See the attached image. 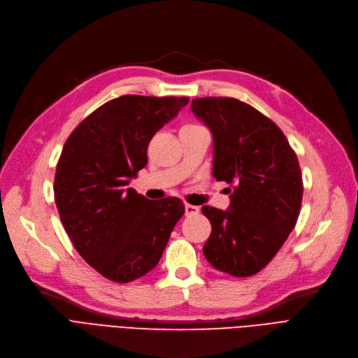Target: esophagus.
<instances>
[{
    "instance_id": "obj_1",
    "label": "esophagus",
    "mask_w": 358,
    "mask_h": 358,
    "mask_svg": "<svg viewBox=\"0 0 358 358\" xmlns=\"http://www.w3.org/2000/svg\"><path fill=\"white\" fill-rule=\"evenodd\" d=\"M198 213H199V207L191 206V203H186V206H185V214L186 215H195Z\"/></svg>"
}]
</instances>
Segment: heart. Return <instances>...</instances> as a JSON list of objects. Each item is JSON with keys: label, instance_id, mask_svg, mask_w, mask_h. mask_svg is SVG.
Returning <instances> with one entry per match:
<instances>
[{"label": "heart", "instance_id": "b5f03b06", "mask_svg": "<svg viewBox=\"0 0 358 358\" xmlns=\"http://www.w3.org/2000/svg\"><path fill=\"white\" fill-rule=\"evenodd\" d=\"M201 125H196V124H185L182 127V129H194V128H199Z\"/></svg>", "mask_w": 358, "mask_h": 358}]
</instances>
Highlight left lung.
I'll list each match as a JSON object with an SVG mask.
<instances>
[{
  "instance_id": "8db88e82",
  "label": "left lung",
  "mask_w": 358,
  "mask_h": 358,
  "mask_svg": "<svg viewBox=\"0 0 358 358\" xmlns=\"http://www.w3.org/2000/svg\"><path fill=\"white\" fill-rule=\"evenodd\" d=\"M191 109L213 132V176L231 185L229 210L202 207L211 223L203 255L226 274L255 275L297 223L303 198L297 156L282 131L245 101L201 97Z\"/></svg>"
}]
</instances>
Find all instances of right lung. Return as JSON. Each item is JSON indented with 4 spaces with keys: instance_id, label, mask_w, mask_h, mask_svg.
Returning <instances> with one entry per match:
<instances>
[{
    "instance_id": "right-lung-1",
    "label": "right lung",
    "mask_w": 358,
    "mask_h": 358,
    "mask_svg": "<svg viewBox=\"0 0 358 358\" xmlns=\"http://www.w3.org/2000/svg\"><path fill=\"white\" fill-rule=\"evenodd\" d=\"M188 101L116 97L84 119L64 144L54 180L62 226L81 258L110 281L131 282L155 268L185 214L179 198L150 201L127 185L145 167L152 135Z\"/></svg>"
}]
</instances>
